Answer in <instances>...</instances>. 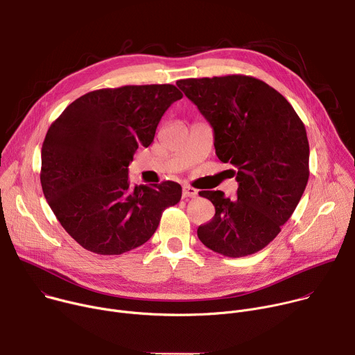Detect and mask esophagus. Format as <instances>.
<instances>
[{"mask_svg": "<svg viewBox=\"0 0 355 355\" xmlns=\"http://www.w3.org/2000/svg\"><path fill=\"white\" fill-rule=\"evenodd\" d=\"M198 195V189L192 187H184L182 188V198H193Z\"/></svg>", "mask_w": 355, "mask_h": 355, "instance_id": "34e87169", "label": "esophagus"}]
</instances>
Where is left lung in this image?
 Listing matches in <instances>:
<instances>
[{
	"instance_id": "left-lung-1",
	"label": "left lung",
	"mask_w": 355,
	"mask_h": 355,
	"mask_svg": "<svg viewBox=\"0 0 355 355\" xmlns=\"http://www.w3.org/2000/svg\"><path fill=\"white\" fill-rule=\"evenodd\" d=\"M214 128L216 156L236 167L237 196L200 191L215 207L198 237L225 257L263 250L293 214L309 180L306 129L272 87L251 76L178 80Z\"/></svg>"
}]
</instances>
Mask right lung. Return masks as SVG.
Instances as JSON below:
<instances>
[{
	"mask_svg": "<svg viewBox=\"0 0 355 355\" xmlns=\"http://www.w3.org/2000/svg\"><path fill=\"white\" fill-rule=\"evenodd\" d=\"M181 98L173 84L95 89L50 125L42 146V189L60 225L85 250L119 256L144 244L164 209L180 202L182 189L173 181L130 187L128 166Z\"/></svg>",
	"mask_w": 355,
	"mask_h": 355,
	"instance_id": "right-lung-1",
	"label": "right lung"
}]
</instances>
